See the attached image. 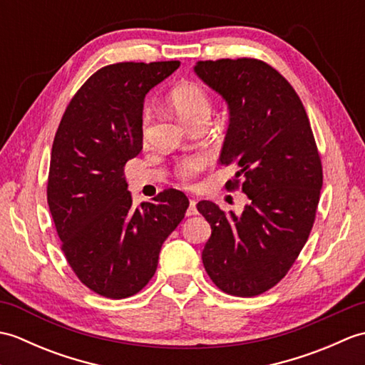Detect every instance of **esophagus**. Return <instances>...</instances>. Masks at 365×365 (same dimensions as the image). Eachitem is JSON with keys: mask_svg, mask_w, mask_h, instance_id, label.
<instances>
[{"mask_svg": "<svg viewBox=\"0 0 365 365\" xmlns=\"http://www.w3.org/2000/svg\"><path fill=\"white\" fill-rule=\"evenodd\" d=\"M195 215H197L196 200H195V199H190V205H188V210H187V216H195Z\"/></svg>", "mask_w": 365, "mask_h": 365, "instance_id": "esophagus-1", "label": "esophagus"}]
</instances>
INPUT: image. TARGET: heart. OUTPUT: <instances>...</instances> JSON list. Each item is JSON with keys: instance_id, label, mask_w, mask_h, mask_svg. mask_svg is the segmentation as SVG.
I'll return each mask as SVG.
<instances>
[{"instance_id": "heart-1", "label": "heart", "mask_w": 365, "mask_h": 365, "mask_svg": "<svg viewBox=\"0 0 365 365\" xmlns=\"http://www.w3.org/2000/svg\"><path fill=\"white\" fill-rule=\"evenodd\" d=\"M169 103L174 111L180 115L183 122L195 128L200 122H208L212 114V97L207 89L197 83H182L175 86L169 94ZM149 123V115L144 113L143 115V128L144 133ZM210 158L204 153L190 155L180 160L174 168V174L178 180L185 185H190L195 178L208 166Z\"/></svg>"}]
</instances>
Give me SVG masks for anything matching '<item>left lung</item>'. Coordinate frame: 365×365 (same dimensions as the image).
Masks as SVG:
<instances>
[{
  "mask_svg": "<svg viewBox=\"0 0 365 365\" xmlns=\"http://www.w3.org/2000/svg\"><path fill=\"white\" fill-rule=\"evenodd\" d=\"M195 71L229 105L220 165L238 170L226 188L250 197L240 216L197 204L212 227L202 262L224 293L257 297L289 273L311 234L323 185L320 153L298 94L269 64L199 61Z\"/></svg>",
  "mask_w": 365,
  "mask_h": 365,
  "instance_id": "obj_1",
  "label": "left lung"
}]
</instances>
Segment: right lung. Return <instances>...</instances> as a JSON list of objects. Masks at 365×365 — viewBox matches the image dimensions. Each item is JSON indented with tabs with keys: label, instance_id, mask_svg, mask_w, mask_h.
I'll list each match as a JSON object with an SVG mask.
<instances>
[{
	"label": "right lung",
	"instance_id": "add662e5",
	"mask_svg": "<svg viewBox=\"0 0 365 365\" xmlns=\"http://www.w3.org/2000/svg\"><path fill=\"white\" fill-rule=\"evenodd\" d=\"M178 61L118 63L91 75L54 135L46 200L68 265L100 297L122 299L153 277L161 245L190 205L161 191L133 207L123 168L143 149V105Z\"/></svg>",
	"mask_w": 365,
	"mask_h": 365
}]
</instances>
